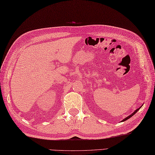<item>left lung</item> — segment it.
<instances>
[{
  "label": "left lung",
  "instance_id": "left-lung-1",
  "mask_svg": "<svg viewBox=\"0 0 155 155\" xmlns=\"http://www.w3.org/2000/svg\"><path fill=\"white\" fill-rule=\"evenodd\" d=\"M140 108H141V107H140V108H137V110H136L135 111H134V113H133L132 114H130V116H128V117H127V118H124V120H123V121H125V120H127V119H128V118H130L131 117H133V115H134V114H135V113H137V112L138 110H139L140 109Z\"/></svg>",
  "mask_w": 155,
  "mask_h": 155
}]
</instances>
